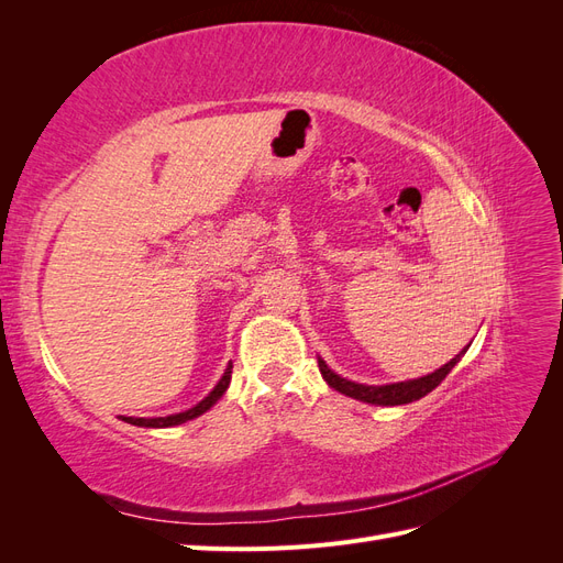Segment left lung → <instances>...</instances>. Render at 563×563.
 <instances>
[{
  "mask_svg": "<svg viewBox=\"0 0 563 563\" xmlns=\"http://www.w3.org/2000/svg\"><path fill=\"white\" fill-rule=\"evenodd\" d=\"M465 352H467V347L460 354H455L449 364H444L441 368H437L434 373H430V376L406 380V383H395V385H360V383H352L347 378H340L338 373H333L323 360H319V371H321L323 380H327L333 389H338L340 395L360 399V401H366V404H376V406H401V404H411V401H418L424 395H430V391L449 376L451 368L460 362V356H463Z\"/></svg>",
  "mask_w": 563,
  "mask_h": 563,
  "instance_id": "8db88e82",
  "label": "left lung"
}]
</instances>
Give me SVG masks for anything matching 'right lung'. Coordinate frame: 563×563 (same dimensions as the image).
Segmentation results:
<instances>
[{"mask_svg":"<svg viewBox=\"0 0 563 563\" xmlns=\"http://www.w3.org/2000/svg\"><path fill=\"white\" fill-rule=\"evenodd\" d=\"M230 378H232V362L228 364V368H225V373H223V378L218 380V385L213 387V391L211 395L207 397V399H201L195 408H190V411H185V413H176V416H166V418H122L124 422H129V424H139V428H172V424H180V422H187V420H192V418H197V416H201V413H207L209 408L225 395V389H228V385H230Z\"/></svg>","mask_w":563,"mask_h":563,"instance_id":"obj_1","label":"right lung"}]
</instances>
